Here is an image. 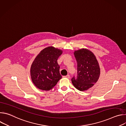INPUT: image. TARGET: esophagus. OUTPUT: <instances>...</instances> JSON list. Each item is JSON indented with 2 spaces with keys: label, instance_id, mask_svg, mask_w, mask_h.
Segmentation results:
<instances>
[{
  "label": "esophagus",
  "instance_id": "34e87169",
  "mask_svg": "<svg viewBox=\"0 0 126 126\" xmlns=\"http://www.w3.org/2000/svg\"><path fill=\"white\" fill-rule=\"evenodd\" d=\"M63 77H64V78H70V76H69V75H66V76H63Z\"/></svg>",
  "mask_w": 126,
  "mask_h": 126
}]
</instances>
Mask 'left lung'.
<instances>
[{
  "label": "left lung",
  "mask_w": 126,
  "mask_h": 126,
  "mask_svg": "<svg viewBox=\"0 0 126 126\" xmlns=\"http://www.w3.org/2000/svg\"><path fill=\"white\" fill-rule=\"evenodd\" d=\"M77 62V76L72 83L78 90L84 91L92 87L98 81L100 68L96 56L91 51L82 48L74 52Z\"/></svg>",
  "instance_id": "8db88e82"
}]
</instances>
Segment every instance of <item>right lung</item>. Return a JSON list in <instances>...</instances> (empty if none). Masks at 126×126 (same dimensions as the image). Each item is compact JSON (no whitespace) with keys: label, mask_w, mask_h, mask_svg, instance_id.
<instances>
[{"label":"right lung","mask_w":126,"mask_h":126,"mask_svg":"<svg viewBox=\"0 0 126 126\" xmlns=\"http://www.w3.org/2000/svg\"><path fill=\"white\" fill-rule=\"evenodd\" d=\"M62 52L60 49L49 46L41 50L33 61L30 76L32 82L39 89L49 91L62 78L57 63Z\"/></svg>","instance_id":"obj_1"}]
</instances>
